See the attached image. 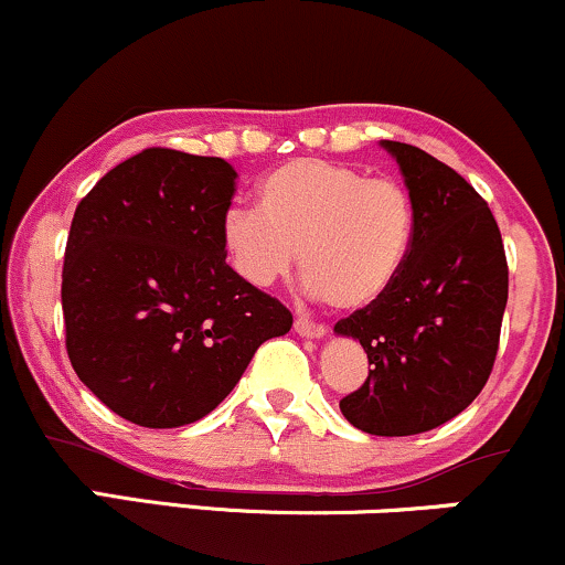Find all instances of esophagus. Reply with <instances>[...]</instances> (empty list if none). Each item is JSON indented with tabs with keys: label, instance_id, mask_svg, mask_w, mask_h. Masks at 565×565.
Here are the masks:
<instances>
[{
	"label": "esophagus",
	"instance_id": "34e87169",
	"mask_svg": "<svg viewBox=\"0 0 565 565\" xmlns=\"http://www.w3.org/2000/svg\"><path fill=\"white\" fill-rule=\"evenodd\" d=\"M294 330H296L298 335H303V338H324V335H328V328H324V324L303 320V317H298L296 324H294Z\"/></svg>",
	"mask_w": 565,
	"mask_h": 565
}]
</instances>
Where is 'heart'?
I'll list each match as a JSON object with an SVG mask.
<instances>
[{
  "instance_id": "heart-1",
  "label": "heart",
  "mask_w": 565,
  "mask_h": 565,
  "mask_svg": "<svg viewBox=\"0 0 565 565\" xmlns=\"http://www.w3.org/2000/svg\"><path fill=\"white\" fill-rule=\"evenodd\" d=\"M415 237V209L394 179L298 158L258 184V209H232L222 241L237 275L269 288L294 269L303 290L338 309L373 307L402 275Z\"/></svg>"
}]
</instances>
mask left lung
Masks as SVG:
<instances>
[{"label":"left lung","mask_w":565,"mask_h":565,"mask_svg":"<svg viewBox=\"0 0 565 565\" xmlns=\"http://www.w3.org/2000/svg\"><path fill=\"white\" fill-rule=\"evenodd\" d=\"M415 209L402 275L373 307L335 324L362 343L370 375L341 399L354 428L413 436L460 415L489 381L508 303V262L492 211L426 150L381 139Z\"/></svg>","instance_id":"obj_1"}]
</instances>
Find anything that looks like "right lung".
<instances>
[{"label": "right lung", "instance_id": "right-lung-1", "mask_svg": "<svg viewBox=\"0 0 565 565\" xmlns=\"http://www.w3.org/2000/svg\"><path fill=\"white\" fill-rule=\"evenodd\" d=\"M235 179L224 158L150 148L110 169L73 214L65 349L78 381L124 420H201L256 349L294 324L224 262Z\"/></svg>", "mask_w": 565, "mask_h": 565}]
</instances>
